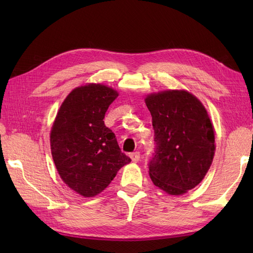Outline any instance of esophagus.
Returning a JSON list of instances; mask_svg holds the SVG:
<instances>
[{
  "label": "esophagus",
  "instance_id": "1",
  "mask_svg": "<svg viewBox=\"0 0 253 253\" xmlns=\"http://www.w3.org/2000/svg\"><path fill=\"white\" fill-rule=\"evenodd\" d=\"M130 158H131V160H132V162L137 163L138 161L140 160V153H139L138 151L132 152V153H130Z\"/></svg>",
  "mask_w": 253,
  "mask_h": 253
}]
</instances>
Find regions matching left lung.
I'll return each instance as SVG.
<instances>
[{
	"label": "left lung",
	"instance_id": "1",
	"mask_svg": "<svg viewBox=\"0 0 253 253\" xmlns=\"http://www.w3.org/2000/svg\"><path fill=\"white\" fill-rule=\"evenodd\" d=\"M146 104L155 142L150 177L169 195H182L200 184L212 164L215 138L211 121L201 102L187 91L150 94Z\"/></svg>",
	"mask_w": 253,
	"mask_h": 253
}]
</instances>
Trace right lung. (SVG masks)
<instances>
[{"label": "right lung", "mask_w": 253, "mask_h": 253, "mask_svg": "<svg viewBox=\"0 0 253 253\" xmlns=\"http://www.w3.org/2000/svg\"><path fill=\"white\" fill-rule=\"evenodd\" d=\"M118 93L100 84L74 89L58 111L51 130V151L65 184L84 197H94L130 162L115 133L104 124Z\"/></svg>", "instance_id": "1"}]
</instances>
